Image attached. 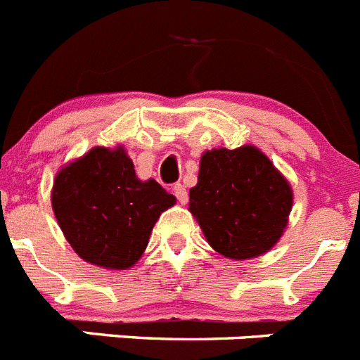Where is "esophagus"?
I'll return each instance as SVG.
<instances>
[{"instance_id":"1","label":"esophagus","mask_w":360,"mask_h":360,"mask_svg":"<svg viewBox=\"0 0 360 360\" xmlns=\"http://www.w3.org/2000/svg\"><path fill=\"white\" fill-rule=\"evenodd\" d=\"M173 191H174V196L178 198V202L187 203V198H189V196H187V189L182 186V184H174Z\"/></svg>"}]
</instances>
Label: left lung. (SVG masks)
I'll return each instance as SVG.
<instances>
[{"label": "left lung", "instance_id": "1", "mask_svg": "<svg viewBox=\"0 0 360 360\" xmlns=\"http://www.w3.org/2000/svg\"><path fill=\"white\" fill-rule=\"evenodd\" d=\"M292 200L287 178L265 153L247 144L203 153L189 211L216 252L250 259L269 252L283 236Z\"/></svg>", "mask_w": 360, "mask_h": 360}]
</instances>
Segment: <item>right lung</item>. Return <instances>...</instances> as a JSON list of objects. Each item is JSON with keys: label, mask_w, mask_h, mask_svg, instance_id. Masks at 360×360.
<instances>
[{"label": "right lung", "mask_w": 360, "mask_h": 360, "mask_svg": "<svg viewBox=\"0 0 360 360\" xmlns=\"http://www.w3.org/2000/svg\"><path fill=\"white\" fill-rule=\"evenodd\" d=\"M174 202L153 178H136L122 146L90 149L57 173L52 189L53 214L72 249L110 270L141 259L157 219Z\"/></svg>", "instance_id": "1"}]
</instances>
